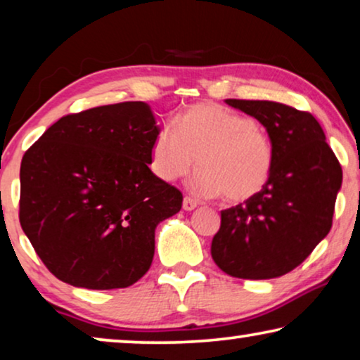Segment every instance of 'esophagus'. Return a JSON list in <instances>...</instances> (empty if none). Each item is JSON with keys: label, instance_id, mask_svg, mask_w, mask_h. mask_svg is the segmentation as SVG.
<instances>
[{"label": "esophagus", "instance_id": "obj_1", "mask_svg": "<svg viewBox=\"0 0 360 360\" xmlns=\"http://www.w3.org/2000/svg\"><path fill=\"white\" fill-rule=\"evenodd\" d=\"M196 206H198V201L191 198V196H185V198H184V210H185V211L195 210Z\"/></svg>", "mask_w": 360, "mask_h": 360}]
</instances>
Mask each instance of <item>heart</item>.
Instances as JSON below:
<instances>
[{"instance_id": "heart-1", "label": "heart", "mask_w": 360, "mask_h": 360, "mask_svg": "<svg viewBox=\"0 0 360 360\" xmlns=\"http://www.w3.org/2000/svg\"><path fill=\"white\" fill-rule=\"evenodd\" d=\"M199 159L196 160L195 157ZM201 195L240 203L259 195L274 169V144L252 117L214 103H198L176 116L175 129L162 126L150 149V169L175 181L193 169Z\"/></svg>"}]
</instances>
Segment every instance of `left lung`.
<instances>
[{"mask_svg":"<svg viewBox=\"0 0 360 360\" xmlns=\"http://www.w3.org/2000/svg\"><path fill=\"white\" fill-rule=\"evenodd\" d=\"M226 103L262 122L274 144V169L259 195L221 211L211 257L236 278L282 277L331 229L341 164L308 111L275 101Z\"/></svg>","mask_w":360,"mask_h":360,"instance_id":"1","label":"left lung"}]
</instances>
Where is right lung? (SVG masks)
<instances>
[{"label":"right lung","instance_id":"1","mask_svg":"<svg viewBox=\"0 0 360 360\" xmlns=\"http://www.w3.org/2000/svg\"><path fill=\"white\" fill-rule=\"evenodd\" d=\"M157 131L147 103L124 101L63 116L26 150L19 223L58 280L126 288L149 270L157 224L184 201L149 169Z\"/></svg>","mask_w":360,"mask_h":360}]
</instances>
